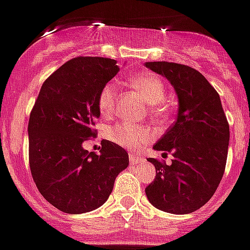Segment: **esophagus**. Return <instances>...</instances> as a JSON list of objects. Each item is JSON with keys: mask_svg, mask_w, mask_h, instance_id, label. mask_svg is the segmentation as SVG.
Returning <instances> with one entry per match:
<instances>
[{"mask_svg": "<svg viewBox=\"0 0 250 250\" xmlns=\"http://www.w3.org/2000/svg\"><path fill=\"white\" fill-rule=\"evenodd\" d=\"M129 158H130V163H131V164H138V163H140V162L143 161V158L140 157V155L134 154V153L129 154Z\"/></svg>", "mask_w": 250, "mask_h": 250, "instance_id": "esophagus-1", "label": "esophagus"}]
</instances>
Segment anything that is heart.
Wrapping results in <instances>:
<instances>
[{
    "label": "heart",
    "mask_w": 250,
    "mask_h": 250,
    "mask_svg": "<svg viewBox=\"0 0 250 250\" xmlns=\"http://www.w3.org/2000/svg\"><path fill=\"white\" fill-rule=\"evenodd\" d=\"M131 86L142 95L146 104H151L150 114L155 117L166 115V107L162 102L166 99V86L155 74H135L130 78ZM117 86L115 82L104 83L97 96V106L102 115H111L115 110ZM108 139L127 149H138L151 139V133L146 127L131 124H119L107 130Z\"/></svg>",
    "instance_id": "heart-1"
}]
</instances>
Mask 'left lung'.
I'll list each match as a JSON object with an SVG mask.
<instances>
[{
	"label": "left lung",
	"instance_id": "1",
	"mask_svg": "<svg viewBox=\"0 0 250 250\" xmlns=\"http://www.w3.org/2000/svg\"><path fill=\"white\" fill-rule=\"evenodd\" d=\"M178 96L177 120L155 143V150L173 155L168 166L155 158L157 174L146 188L154 208L170 214H189L212 197L227 166L229 123L220 96L195 68L168 62H148Z\"/></svg>",
	"mask_w": 250,
	"mask_h": 250
}]
</instances>
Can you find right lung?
<instances>
[{
    "mask_svg": "<svg viewBox=\"0 0 250 250\" xmlns=\"http://www.w3.org/2000/svg\"><path fill=\"white\" fill-rule=\"evenodd\" d=\"M117 72L114 59H70L42 83L30 112L31 176L42 197L67 214L100 208L129 166L126 150L115 143L102 140L99 154L82 146L96 136L100 89Z\"/></svg>",
    "mask_w": 250,
    "mask_h": 250,
    "instance_id": "1",
    "label": "right lung"
}]
</instances>
